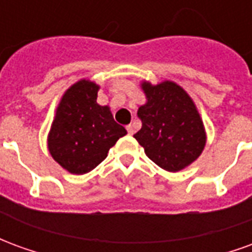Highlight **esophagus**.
<instances>
[{"instance_id": "obj_1", "label": "esophagus", "mask_w": 252, "mask_h": 252, "mask_svg": "<svg viewBox=\"0 0 252 252\" xmlns=\"http://www.w3.org/2000/svg\"><path fill=\"white\" fill-rule=\"evenodd\" d=\"M126 131H128L129 135H133V133H135V128H133V126L129 124V126H126Z\"/></svg>"}]
</instances>
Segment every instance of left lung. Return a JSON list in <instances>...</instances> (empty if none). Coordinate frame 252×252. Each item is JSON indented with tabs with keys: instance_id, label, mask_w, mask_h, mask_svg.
<instances>
[{
	"instance_id": "8db88e82",
	"label": "left lung",
	"mask_w": 252,
	"mask_h": 252,
	"mask_svg": "<svg viewBox=\"0 0 252 252\" xmlns=\"http://www.w3.org/2000/svg\"><path fill=\"white\" fill-rule=\"evenodd\" d=\"M146 104L139 106L142 128L133 135L148 158L170 173L190 166L206 144V132L194 101L173 81H142Z\"/></svg>"
}]
</instances>
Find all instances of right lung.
Masks as SVG:
<instances>
[{
    "label": "right lung",
    "instance_id": "add662e5",
    "mask_svg": "<svg viewBox=\"0 0 252 252\" xmlns=\"http://www.w3.org/2000/svg\"><path fill=\"white\" fill-rule=\"evenodd\" d=\"M99 85L79 79L63 93L47 136L51 157L71 174L95 169L126 128L113 120L108 105L97 104Z\"/></svg>",
    "mask_w": 252,
    "mask_h": 252
}]
</instances>
